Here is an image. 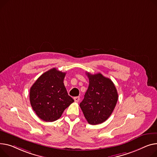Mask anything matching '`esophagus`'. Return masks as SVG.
Wrapping results in <instances>:
<instances>
[{
	"instance_id": "obj_1",
	"label": "esophagus",
	"mask_w": 157,
	"mask_h": 157,
	"mask_svg": "<svg viewBox=\"0 0 157 157\" xmlns=\"http://www.w3.org/2000/svg\"><path fill=\"white\" fill-rule=\"evenodd\" d=\"M74 100H75V102H78V101H79V100H80L79 97H75V98H74Z\"/></svg>"
}]
</instances>
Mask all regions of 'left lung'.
<instances>
[{"mask_svg": "<svg viewBox=\"0 0 157 157\" xmlns=\"http://www.w3.org/2000/svg\"><path fill=\"white\" fill-rule=\"evenodd\" d=\"M88 88L79 106L90 124L97 125L105 122L112 114L118 100V93L113 82L100 73L91 75Z\"/></svg>", "mask_w": 157, "mask_h": 157, "instance_id": "8db88e82", "label": "left lung"}]
</instances>
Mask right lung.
<instances>
[{
  "label": "right lung",
  "instance_id": "right-lung-1",
  "mask_svg": "<svg viewBox=\"0 0 157 157\" xmlns=\"http://www.w3.org/2000/svg\"><path fill=\"white\" fill-rule=\"evenodd\" d=\"M66 72L56 68L41 75L30 88L29 100L37 116L45 122L59 119L73 100L64 84Z\"/></svg>",
  "mask_w": 157,
  "mask_h": 157
}]
</instances>
